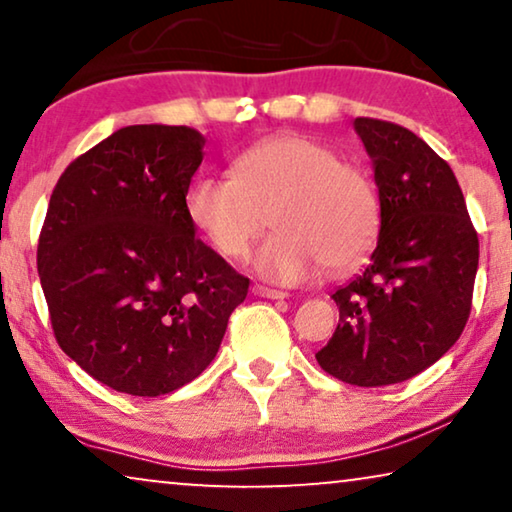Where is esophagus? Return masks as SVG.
Here are the masks:
<instances>
[{
    "label": "esophagus",
    "mask_w": 512,
    "mask_h": 512,
    "mask_svg": "<svg viewBox=\"0 0 512 512\" xmlns=\"http://www.w3.org/2000/svg\"><path fill=\"white\" fill-rule=\"evenodd\" d=\"M254 296L270 298V300H282V298L289 296V293H286V291H279V289H268V286L256 284V286H254Z\"/></svg>",
    "instance_id": "1"
}]
</instances>
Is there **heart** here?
Wrapping results in <instances>:
<instances>
[{"label": "heart", "instance_id": "b5f03b06", "mask_svg": "<svg viewBox=\"0 0 512 512\" xmlns=\"http://www.w3.org/2000/svg\"><path fill=\"white\" fill-rule=\"evenodd\" d=\"M186 207L226 258H244L268 221L277 226L254 256V268L275 282H298L321 263L328 272L354 268L380 230V195L370 174L305 135L247 146L233 160V177H200Z\"/></svg>", "mask_w": 512, "mask_h": 512}]
</instances>
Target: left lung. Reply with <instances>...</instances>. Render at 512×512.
Listing matches in <instances>:
<instances>
[{
	"mask_svg": "<svg viewBox=\"0 0 512 512\" xmlns=\"http://www.w3.org/2000/svg\"><path fill=\"white\" fill-rule=\"evenodd\" d=\"M380 191V237L368 268L333 293L340 321L317 352L356 387L410 380L433 366L471 314L478 233L452 167L415 132L356 118Z\"/></svg>",
	"mask_w": 512,
	"mask_h": 512,
	"instance_id": "obj_1",
	"label": "left lung"
}]
</instances>
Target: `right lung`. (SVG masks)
<instances>
[{
    "mask_svg": "<svg viewBox=\"0 0 512 512\" xmlns=\"http://www.w3.org/2000/svg\"><path fill=\"white\" fill-rule=\"evenodd\" d=\"M205 137L128 125L53 188L37 268L58 345L97 382L163 396L219 352L249 279L195 237L186 193Z\"/></svg>",
    "mask_w": 512,
    "mask_h": 512,
    "instance_id": "obj_1",
    "label": "right lung"
}]
</instances>
